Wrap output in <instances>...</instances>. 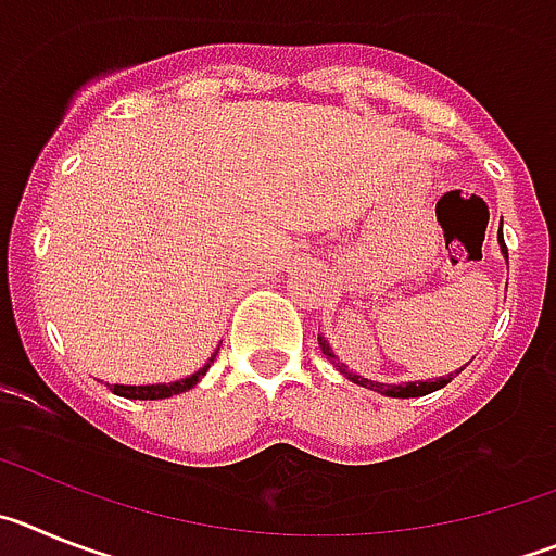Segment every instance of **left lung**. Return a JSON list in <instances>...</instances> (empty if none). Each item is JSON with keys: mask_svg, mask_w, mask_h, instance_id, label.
Returning a JSON list of instances; mask_svg holds the SVG:
<instances>
[{"mask_svg": "<svg viewBox=\"0 0 556 556\" xmlns=\"http://www.w3.org/2000/svg\"><path fill=\"white\" fill-rule=\"evenodd\" d=\"M498 242H501V236H498ZM501 253H504V258H509V255H507V244H504V242H501ZM317 342H320V351L326 353L328 362H331V365L337 367V370L342 372V376L351 378L353 384L367 387V390H376V392H381V395H390V397H420V395H429V392H434V390H440V387L448 384L451 376H454V372H451V376L434 378V381H409V384H378V381H370V378H362V376H356V372H353V370H348V365H342V362H339V358H337V353L331 351V345H328V342H326V337H317ZM456 372H462V367Z\"/></svg>", "mask_w": 556, "mask_h": 556, "instance_id": "obj_1", "label": "left lung"}]
</instances>
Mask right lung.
<instances>
[{
	"mask_svg": "<svg viewBox=\"0 0 556 556\" xmlns=\"http://www.w3.org/2000/svg\"><path fill=\"white\" fill-rule=\"evenodd\" d=\"M219 353V348H217ZM217 353L208 358V365L200 367L198 372H191V376L180 378V381H172V384H144V387H130V384H111L113 395H122V397H139V401H159V397H172V395H180V392L191 390V387L198 384L200 378L208 372L211 362L217 358Z\"/></svg>",
	"mask_w": 556,
	"mask_h": 556,
	"instance_id": "right-lung-1",
	"label": "right lung"
}]
</instances>
